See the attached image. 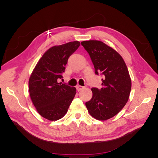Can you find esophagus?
Listing matches in <instances>:
<instances>
[{
    "instance_id": "esophagus-1",
    "label": "esophagus",
    "mask_w": 158,
    "mask_h": 158,
    "mask_svg": "<svg viewBox=\"0 0 158 158\" xmlns=\"http://www.w3.org/2000/svg\"><path fill=\"white\" fill-rule=\"evenodd\" d=\"M76 88V89H77V91H80L81 89L84 88V87L82 86V85H78Z\"/></svg>"
}]
</instances>
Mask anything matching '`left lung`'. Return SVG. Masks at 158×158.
I'll return each instance as SVG.
<instances>
[{"label": "left lung", "instance_id": "8db88e82", "mask_svg": "<svg viewBox=\"0 0 158 158\" xmlns=\"http://www.w3.org/2000/svg\"><path fill=\"white\" fill-rule=\"evenodd\" d=\"M94 66L95 73L103 76L102 88H92V98L85 103L94 118L106 121L125 107L131 90V80L122 56L111 47L97 40L81 42Z\"/></svg>", "mask_w": 158, "mask_h": 158}]
</instances>
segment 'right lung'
I'll list each match as a JSON object with an SVG mask.
<instances>
[{
  "instance_id": "add662e5",
  "label": "right lung",
  "mask_w": 158,
  "mask_h": 158,
  "mask_svg": "<svg viewBox=\"0 0 158 158\" xmlns=\"http://www.w3.org/2000/svg\"><path fill=\"white\" fill-rule=\"evenodd\" d=\"M80 45L79 41H72L51 47L30 76L29 92L33 104L40 115L49 121L63 117L75 96L76 88L57 80L63 78L69 58Z\"/></svg>"
}]
</instances>
